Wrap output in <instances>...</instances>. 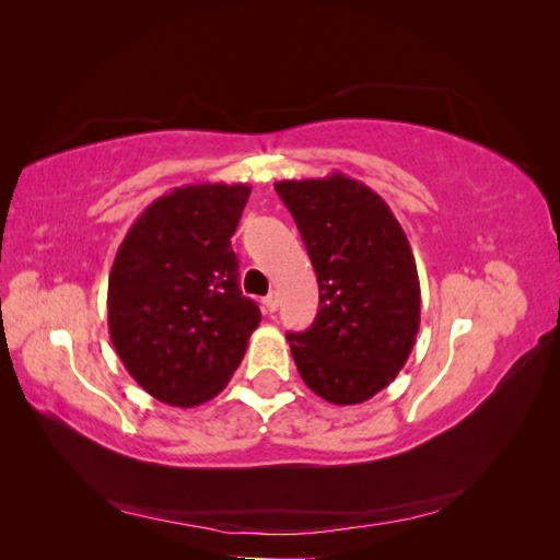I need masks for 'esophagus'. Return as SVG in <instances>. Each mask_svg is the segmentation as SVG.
Segmentation results:
<instances>
[{
  "label": "esophagus",
  "instance_id": "esophagus-1",
  "mask_svg": "<svg viewBox=\"0 0 560 560\" xmlns=\"http://www.w3.org/2000/svg\"><path fill=\"white\" fill-rule=\"evenodd\" d=\"M264 308H266L268 313H276V311H278V294H276V292H270V294L264 299Z\"/></svg>",
  "mask_w": 560,
  "mask_h": 560
}]
</instances>
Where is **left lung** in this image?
Wrapping results in <instances>:
<instances>
[{
  "label": "left lung",
  "mask_w": 560,
  "mask_h": 560,
  "mask_svg": "<svg viewBox=\"0 0 560 560\" xmlns=\"http://www.w3.org/2000/svg\"><path fill=\"white\" fill-rule=\"evenodd\" d=\"M276 191L319 287L311 329L287 336L299 374L322 399L362 404L397 378L418 336L420 280L409 238L387 202L348 175L282 179Z\"/></svg>",
  "instance_id": "1"
}]
</instances>
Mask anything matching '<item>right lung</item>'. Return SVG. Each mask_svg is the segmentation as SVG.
Wrapping results in <instances>:
<instances>
[{
  "instance_id": "obj_1",
  "label": "right lung",
  "mask_w": 560,
  "mask_h": 560,
  "mask_svg": "<svg viewBox=\"0 0 560 560\" xmlns=\"http://www.w3.org/2000/svg\"><path fill=\"white\" fill-rule=\"evenodd\" d=\"M249 191L224 182L177 186L135 219L116 252L109 338L128 374L163 404L191 409L217 397L259 327L231 247Z\"/></svg>"
}]
</instances>
